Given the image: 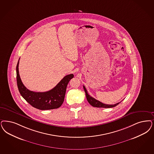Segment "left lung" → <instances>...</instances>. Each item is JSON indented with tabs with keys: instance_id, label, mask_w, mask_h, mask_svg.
<instances>
[{
	"instance_id": "8db88e82",
	"label": "left lung",
	"mask_w": 154,
	"mask_h": 154,
	"mask_svg": "<svg viewBox=\"0 0 154 154\" xmlns=\"http://www.w3.org/2000/svg\"><path fill=\"white\" fill-rule=\"evenodd\" d=\"M84 89L85 90V94H86V99L88 101V102L90 103V105L93 107H103V108H111V107H114L115 106H117L120 102H118L117 103H116L114 105H108V104H105L102 103L100 101H98L94 98L93 97L91 96L88 93V91L86 89L85 86H83Z\"/></svg>"
}]
</instances>
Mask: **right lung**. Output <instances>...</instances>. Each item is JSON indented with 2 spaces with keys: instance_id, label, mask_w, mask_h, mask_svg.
Wrapping results in <instances>:
<instances>
[{
  "instance_id": "add662e5",
  "label": "right lung",
  "mask_w": 154,
  "mask_h": 154,
  "mask_svg": "<svg viewBox=\"0 0 154 154\" xmlns=\"http://www.w3.org/2000/svg\"><path fill=\"white\" fill-rule=\"evenodd\" d=\"M19 60L16 66V80L21 96L31 106L39 110H51L61 106L64 101L66 89L69 81L73 78V74L65 75L52 89L45 92H35L28 90L23 85L19 73Z\"/></svg>"
}]
</instances>
